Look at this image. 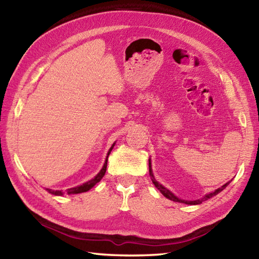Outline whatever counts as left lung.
<instances>
[{"instance_id":"obj_1","label":"left lung","mask_w":259,"mask_h":259,"mask_svg":"<svg viewBox=\"0 0 259 259\" xmlns=\"http://www.w3.org/2000/svg\"><path fill=\"white\" fill-rule=\"evenodd\" d=\"M149 175H150V177H151V180H152V184L155 185V187L156 188L161 192V194L166 197V198H168V199H170V200H172V201H176V202H181V203H186V205H199V203H201L202 201H205V200H208V199H210V198H212L213 196H216V195H218L219 192L221 191H223L225 188H226V187L229 185V183L230 181H228L227 184H225L224 186H222L221 188H218V189H216L214 191H212V192H209V194H207L206 196H203L201 199H197V200H184V199H180V198H178L177 196H175L171 191H170L169 189H167L166 187H163L161 184H159L158 181L156 180V178H155V176H153V172H152V168H151V161H150V159H149Z\"/></svg>"}]
</instances>
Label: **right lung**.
<instances>
[{
	"instance_id": "1",
	"label": "right lung",
	"mask_w": 259,
	"mask_h": 259,
	"mask_svg": "<svg viewBox=\"0 0 259 259\" xmlns=\"http://www.w3.org/2000/svg\"><path fill=\"white\" fill-rule=\"evenodd\" d=\"M114 145H115V142H113V145H112L111 148H110V149H109L107 158H106V161H104V163H103V167L101 168L100 171L98 172V175H96V177L92 178V179L89 180V181H87V183H84V184L80 185V186L73 187V188H69V189L67 190V194H68V195L81 194V192H85V191H88V190H90V189L92 188V187H95L96 184H98L99 181H100V180L103 178V176H104V174H106V170H107L108 157H109V155H110V152L112 151ZM47 190H48L49 192H50V194L54 195V196H62V195L64 194V192H63L62 190H52V189H49V188H47Z\"/></svg>"
}]
</instances>
